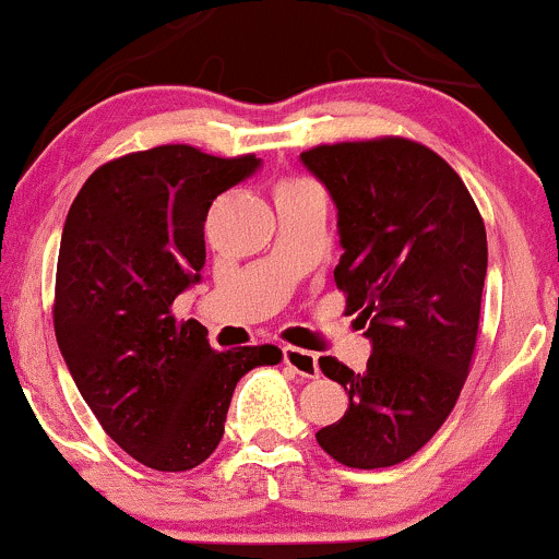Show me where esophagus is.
Here are the masks:
<instances>
[{
  "label": "esophagus",
  "instance_id": "esophagus-1",
  "mask_svg": "<svg viewBox=\"0 0 559 559\" xmlns=\"http://www.w3.org/2000/svg\"><path fill=\"white\" fill-rule=\"evenodd\" d=\"M284 364L289 369H295L297 374H302V378H316V374H319V356L310 354V350L292 348V345H286Z\"/></svg>",
  "mask_w": 559,
  "mask_h": 559
}]
</instances>
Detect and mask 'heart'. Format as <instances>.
I'll list each match as a JSON object with an SVG mask.
<instances>
[{
  "label": "heart",
  "mask_w": 559,
  "mask_h": 559,
  "mask_svg": "<svg viewBox=\"0 0 559 559\" xmlns=\"http://www.w3.org/2000/svg\"><path fill=\"white\" fill-rule=\"evenodd\" d=\"M292 185H297V181H292Z\"/></svg>",
  "instance_id": "1"
}]
</instances>
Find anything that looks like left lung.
<instances>
[{
  "label": "left lung",
  "instance_id": "left-lung-1",
  "mask_svg": "<svg viewBox=\"0 0 559 559\" xmlns=\"http://www.w3.org/2000/svg\"><path fill=\"white\" fill-rule=\"evenodd\" d=\"M299 160L337 205L334 284L372 343L364 372L319 358L348 409L316 439L343 466H396L439 431L466 383L487 275L485 222L461 176L418 141L321 144Z\"/></svg>",
  "mask_w": 559,
  "mask_h": 559
}]
</instances>
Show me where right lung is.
Returning <instances> with one entry per match:
<instances>
[{"label":"right lung","mask_w":559,"mask_h":559,"mask_svg":"<svg viewBox=\"0 0 559 559\" xmlns=\"http://www.w3.org/2000/svg\"><path fill=\"white\" fill-rule=\"evenodd\" d=\"M260 157L187 144L96 168L69 209L52 324L63 361L104 431L155 472L201 466L225 433L238 380L278 364L275 345L214 350L174 299L201 281L211 203Z\"/></svg>","instance_id":"obj_1"}]
</instances>
